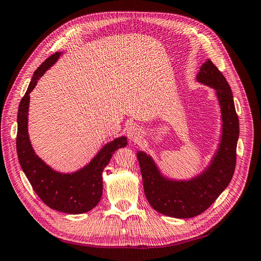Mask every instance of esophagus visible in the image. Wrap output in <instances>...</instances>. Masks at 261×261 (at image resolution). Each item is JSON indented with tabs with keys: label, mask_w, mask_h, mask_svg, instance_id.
Listing matches in <instances>:
<instances>
[{
	"label": "esophagus",
	"mask_w": 261,
	"mask_h": 261,
	"mask_svg": "<svg viewBox=\"0 0 261 261\" xmlns=\"http://www.w3.org/2000/svg\"><path fill=\"white\" fill-rule=\"evenodd\" d=\"M127 136L128 139L133 143H136L140 138H141V129L139 128V126L137 125H132L127 129Z\"/></svg>",
	"instance_id": "1"
}]
</instances>
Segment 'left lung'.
I'll return each mask as SVG.
<instances>
[{"instance_id": "8db88e82", "label": "left lung", "mask_w": 261, "mask_h": 261, "mask_svg": "<svg viewBox=\"0 0 261 261\" xmlns=\"http://www.w3.org/2000/svg\"><path fill=\"white\" fill-rule=\"evenodd\" d=\"M197 82L217 91L222 116L221 141L209 167L189 180L169 179L151 156L137 152L148 202L155 211L172 218H193L206 211L230 184L235 171L240 123L230 85L210 60L202 64Z\"/></svg>"}]
</instances>
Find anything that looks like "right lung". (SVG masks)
Segmentation results:
<instances>
[{
    "label": "right lung",
    "instance_id": "add662e5",
    "mask_svg": "<svg viewBox=\"0 0 261 261\" xmlns=\"http://www.w3.org/2000/svg\"><path fill=\"white\" fill-rule=\"evenodd\" d=\"M61 52L46 59L34 73L25 96L20 100L17 114L16 148L20 167L34 191L46 206L69 215H81L97 206L102 196V172L115 150L126 147L127 138L118 137L107 144L83 169L74 173L52 170L39 158L31 147L28 135L29 93L39 78L60 58Z\"/></svg>",
    "mask_w": 261,
    "mask_h": 261
}]
</instances>
